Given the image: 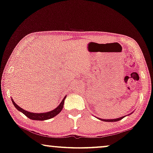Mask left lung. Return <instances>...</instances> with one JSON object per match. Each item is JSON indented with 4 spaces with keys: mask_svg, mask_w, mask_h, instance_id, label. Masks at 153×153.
Listing matches in <instances>:
<instances>
[{
    "mask_svg": "<svg viewBox=\"0 0 153 153\" xmlns=\"http://www.w3.org/2000/svg\"><path fill=\"white\" fill-rule=\"evenodd\" d=\"M125 116H123V117H120V118H116V119H102V118H98L100 119V120H102V121H104V122H116V121H118V120H120L121 119H123V118H125Z\"/></svg>",
    "mask_w": 153,
    "mask_h": 153,
    "instance_id": "1",
    "label": "left lung"
}]
</instances>
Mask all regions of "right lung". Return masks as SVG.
I'll return each mask as SVG.
<instances>
[{"label":"right lung","instance_id":"add662e5","mask_svg":"<svg viewBox=\"0 0 153 153\" xmlns=\"http://www.w3.org/2000/svg\"><path fill=\"white\" fill-rule=\"evenodd\" d=\"M66 96L62 99V102H60L59 105L56 107L55 109L51 111H48L46 113H40V114H37V113H32V112H28L27 111L23 109L22 108H21L20 106H19L15 102H14V100L12 99V102L13 103L14 106H15L16 109L22 113H23L25 116L28 117V118L31 119V120H48V119L52 118L53 117H55L56 115H58L59 113L61 111L64 105V102L65 100Z\"/></svg>","mask_w":153,"mask_h":153}]
</instances>
